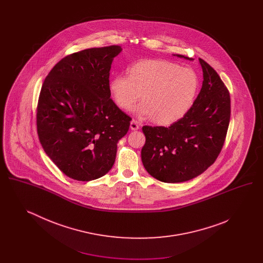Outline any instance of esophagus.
Listing matches in <instances>:
<instances>
[{"mask_svg":"<svg viewBox=\"0 0 263 263\" xmlns=\"http://www.w3.org/2000/svg\"><path fill=\"white\" fill-rule=\"evenodd\" d=\"M139 128H140V125H139V123H138L136 120H132V121L130 122V129H131V130L135 131V130H138Z\"/></svg>","mask_w":263,"mask_h":263,"instance_id":"34e87169","label":"esophagus"}]
</instances>
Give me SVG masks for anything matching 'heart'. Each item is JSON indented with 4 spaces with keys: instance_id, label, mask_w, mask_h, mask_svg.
Segmentation results:
<instances>
[{
    "instance_id": "obj_1",
    "label": "heart",
    "mask_w": 263,
    "mask_h": 263,
    "mask_svg": "<svg viewBox=\"0 0 263 263\" xmlns=\"http://www.w3.org/2000/svg\"><path fill=\"white\" fill-rule=\"evenodd\" d=\"M108 88L116 105L128 111L138 100L136 110L162 126L176 123L192 107L199 89V78L190 68L165 60H142L128 69V77L113 76Z\"/></svg>"
}]
</instances>
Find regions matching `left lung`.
Wrapping results in <instances>:
<instances>
[{"label": "left lung", "instance_id": "8db88e82", "mask_svg": "<svg viewBox=\"0 0 263 263\" xmlns=\"http://www.w3.org/2000/svg\"><path fill=\"white\" fill-rule=\"evenodd\" d=\"M199 63L202 88L185 116L167 128H142L146 137L142 163L149 175L163 182H183L200 175L216 161L225 142L231 116L230 93L212 67L202 59Z\"/></svg>", "mask_w": 263, "mask_h": 263}]
</instances>
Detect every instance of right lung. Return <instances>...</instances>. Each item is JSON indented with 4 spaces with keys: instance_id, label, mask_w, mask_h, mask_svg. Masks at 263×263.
I'll return each mask as SVG.
<instances>
[{
    "instance_id": "1",
    "label": "right lung",
    "mask_w": 263,
    "mask_h": 263,
    "mask_svg": "<svg viewBox=\"0 0 263 263\" xmlns=\"http://www.w3.org/2000/svg\"><path fill=\"white\" fill-rule=\"evenodd\" d=\"M118 45L89 48L57 63L38 100L41 146L63 174L80 181L106 175L131 118L110 99L109 71Z\"/></svg>"
}]
</instances>
